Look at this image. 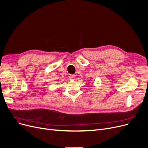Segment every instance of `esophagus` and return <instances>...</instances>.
I'll use <instances>...</instances> for the list:
<instances>
[{"label": "esophagus", "instance_id": "esophagus-1", "mask_svg": "<svg viewBox=\"0 0 148 148\" xmlns=\"http://www.w3.org/2000/svg\"><path fill=\"white\" fill-rule=\"evenodd\" d=\"M69 79L70 80H75L76 79V76L75 75H70L69 76Z\"/></svg>", "mask_w": 148, "mask_h": 148}]
</instances>
